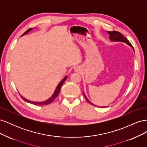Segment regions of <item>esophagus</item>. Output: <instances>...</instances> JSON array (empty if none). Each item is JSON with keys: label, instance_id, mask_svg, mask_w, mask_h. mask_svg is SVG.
<instances>
[{"label": "esophagus", "instance_id": "esophagus-1", "mask_svg": "<svg viewBox=\"0 0 147 147\" xmlns=\"http://www.w3.org/2000/svg\"><path fill=\"white\" fill-rule=\"evenodd\" d=\"M74 70H75V72H79V71H80V69L78 67H76V68H75Z\"/></svg>", "mask_w": 147, "mask_h": 147}]
</instances>
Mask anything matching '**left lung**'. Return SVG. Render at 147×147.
<instances>
[{
	"mask_svg": "<svg viewBox=\"0 0 147 147\" xmlns=\"http://www.w3.org/2000/svg\"><path fill=\"white\" fill-rule=\"evenodd\" d=\"M107 32L110 35L109 38H110V40L111 41H112V42H121L126 43L127 45H128L129 46H130L133 49V50H134V48H133L132 45H131V43L129 42L128 40H127L125 37L123 36L122 34H121L119 32H117V31H107ZM83 96H84V97H85V99L88 101V103H90V104L93 105L94 106H96L93 104H92L91 102H90V100L88 99L86 96H85V94H84V93H83ZM102 107L103 108V107Z\"/></svg>",
	"mask_w": 147,
	"mask_h": 147,
	"instance_id": "obj_1",
	"label": "left lung"
}]
</instances>
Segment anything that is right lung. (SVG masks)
<instances>
[{"label":"right lung","mask_w":147,"mask_h":147,"mask_svg":"<svg viewBox=\"0 0 147 147\" xmlns=\"http://www.w3.org/2000/svg\"><path fill=\"white\" fill-rule=\"evenodd\" d=\"M31 30H32V28L29 29L28 30H26V32L23 34V35H25V34H28V33L29 32V31H30ZM23 35H22V36H23ZM67 78V76H65V77L63 80H62L61 82L59 83L58 85L57 86V87H56V90H55V92L53 93V94L51 96V97H50V98H49L48 100H45V101L40 102L30 101V100H28V99H25L24 97H23V96H21V98L23 99L24 101L28 102V103L32 104L37 105H45L50 104H51V103L52 102H53V100H54L55 99L56 97L57 96H58L59 93V92H60V90H61V88L62 85H63V84L64 82L65 81V80H66V78Z\"/></svg>","instance_id":"add662e5"}]
</instances>
